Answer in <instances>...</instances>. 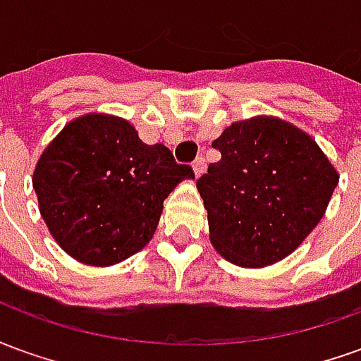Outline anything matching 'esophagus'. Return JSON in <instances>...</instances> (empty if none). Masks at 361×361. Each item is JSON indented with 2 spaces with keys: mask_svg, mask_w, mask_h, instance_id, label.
<instances>
[{
  "mask_svg": "<svg viewBox=\"0 0 361 361\" xmlns=\"http://www.w3.org/2000/svg\"><path fill=\"white\" fill-rule=\"evenodd\" d=\"M204 170H207V162H204L203 157H199L195 162H193V172H195V176L199 178V176H203Z\"/></svg>",
  "mask_w": 361,
  "mask_h": 361,
  "instance_id": "obj_1",
  "label": "esophagus"
}]
</instances>
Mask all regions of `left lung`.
I'll return each instance as SVG.
<instances>
[{
  "label": "left lung",
  "mask_w": 361,
  "mask_h": 361,
  "mask_svg": "<svg viewBox=\"0 0 361 361\" xmlns=\"http://www.w3.org/2000/svg\"><path fill=\"white\" fill-rule=\"evenodd\" d=\"M212 147L219 162L197 180L211 243L238 267L288 257L323 219L338 172L315 139L271 116L235 121Z\"/></svg>",
  "instance_id": "obj_1"
}]
</instances>
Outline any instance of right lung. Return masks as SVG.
I'll return each mask as SVG.
<instances>
[{"mask_svg": "<svg viewBox=\"0 0 361 361\" xmlns=\"http://www.w3.org/2000/svg\"><path fill=\"white\" fill-rule=\"evenodd\" d=\"M191 166L164 145H145L127 119L87 114L46 147L32 176L38 209L59 247L85 265L110 267L154 235L164 199Z\"/></svg>", "mask_w": 361, "mask_h": 361, "instance_id": "add662e5", "label": "right lung"}]
</instances>
